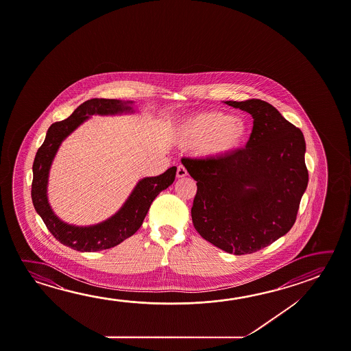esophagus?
I'll list each match as a JSON object with an SVG mask.
<instances>
[{
  "mask_svg": "<svg viewBox=\"0 0 351 351\" xmlns=\"http://www.w3.org/2000/svg\"><path fill=\"white\" fill-rule=\"evenodd\" d=\"M187 175H189V173H187L186 167H184V165H178V173H176V176H178V178H186Z\"/></svg>",
  "mask_w": 351,
  "mask_h": 351,
  "instance_id": "obj_1",
  "label": "esophagus"
}]
</instances>
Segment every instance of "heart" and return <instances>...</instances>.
<instances>
[{
    "instance_id": "obj_1",
    "label": "heart",
    "mask_w": 351,
    "mask_h": 351,
    "mask_svg": "<svg viewBox=\"0 0 351 351\" xmlns=\"http://www.w3.org/2000/svg\"><path fill=\"white\" fill-rule=\"evenodd\" d=\"M248 126L241 117L221 111H203L182 121L178 136L184 147L201 148L204 156L225 158L240 149L247 138Z\"/></svg>"
}]
</instances>
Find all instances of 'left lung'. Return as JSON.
Returning <instances> with one entry per match:
<instances>
[{"label": "left lung", "instance_id": "left-lung-1", "mask_svg": "<svg viewBox=\"0 0 351 351\" xmlns=\"http://www.w3.org/2000/svg\"><path fill=\"white\" fill-rule=\"evenodd\" d=\"M252 116L246 148L225 158L181 161L197 181L195 230L225 252L248 254L293 228L307 184L304 134L269 103L225 101Z\"/></svg>", "mask_w": 351, "mask_h": 351}]
</instances>
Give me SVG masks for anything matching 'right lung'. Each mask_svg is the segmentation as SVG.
Returning a JSON list of instances; mask_svg holds the SVG:
<instances>
[{
	"instance_id": "obj_1",
	"label": "right lung",
	"mask_w": 351,
	"mask_h": 351,
	"mask_svg": "<svg viewBox=\"0 0 351 351\" xmlns=\"http://www.w3.org/2000/svg\"><path fill=\"white\" fill-rule=\"evenodd\" d=\"M126 101L116 99H90L80 105L69 119L52 123L47 130V137L36 152L33 164L32 199L35 210L40 215L52 236L67 247L81 252H97L101 250L115 247L138 230L149 210L152 202L161 191L167 190L176 176V167L156 178H145L139 181L132 195L123 207L114 217L101 224L80 228L64 224L53 214L47 197V176L52 159L58 147L69 133L75 131L88 116L99 114H117L130 111Z\"/></svg>"
}]
</instances>
